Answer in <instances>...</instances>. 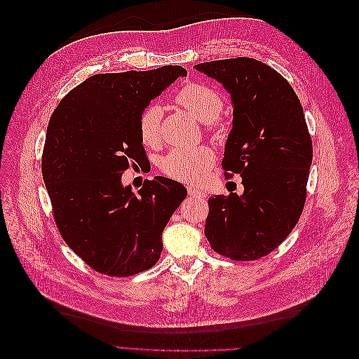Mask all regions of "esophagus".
Returning a JSON list of instances; mask_svg holds the SVG:
<instances>
[{"label":"esophagus","instance_id":"1","mask_svg":"<svg viewBox=\"0 0 359 359\" xmlns=\"http://www.w3.org/2000/svg\"><path fill=\"white\" fill-rule=\"evenodd\" d=\"M187 191H189V196L191 198H196V199H205V193L202 190H196L194 187H187Z\"/></svg>","mask_w":359,"mask_h":359}]
</instances>
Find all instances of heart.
<instances>
[{
  "label": "heart",
  "instance_id": "heart-1",
  "mask_svg": "<svg viewBox=\"0 0 359 359\" xmlns=\"http://www.w3.org/2000/svg\"><path fill=\"white\" fill-rule=\"evenodd\" d=\"M175 100L189 114L206 123L212 132H222V123L217 119L223 111V97L212 86L190 82L177 93ZM139 137L145 147H157L161 142V107L148 104L137 119ZM215 161V154L210 147L175 148L163 157L160 169L166 177L187 184L201 182Z\"/></svg>",
  "mask_w": 359,
  "mask_h": 359
}]
</instances>
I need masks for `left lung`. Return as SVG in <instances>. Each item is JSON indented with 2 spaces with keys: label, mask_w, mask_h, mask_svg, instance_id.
<instances>
[{
  "label": "left lung",
  "mask_w": 359,
  "mask_h": 359,
  "mask_svg": "<svg viewBox=\"0 0 359 359\" xmlns=\"http://www.w3.org/2000/svg\"><path fill=\"white\" fill-rule=\"evenodd\" d=\"M194 67L232 95L233 127L222 168L244 186L243 196L208 199L205 236L224 257L256 260L283 243L302 214L313 160L306 116L290 83L262 61L238 57Z\"/></svg>",
  "instance_id": "8db88e82"
}]
</instances>
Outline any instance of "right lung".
<instances>
[{
  "mask_svg": "<svg viewBox=\"0 0 359 359\" xmlns=\"http://www.w3.org/2000/svg\"><path fill=\"white\" fill-rule=\"evenodd\" d=\"M186 74L181 66L94 74L64 95L49 119L41 175L53 220L97 273L128 277L158 262L163 229L187 190L156 177L135 196L121 177L148 160L137 132L140 112Z\"/></svg>",
  "mask_w": 359,
  "mask_h": 359,
  "instance_id": "right-lung-1",
  "label": "right lung"
}]
</instances>
